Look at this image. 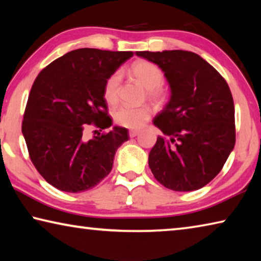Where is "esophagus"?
Listing matches in <instances>:
<instances>
[{"mask_svg": "<svg viewBox=\"0 0 261 261\" xmlns=\"http://www.w3.org/2000/svg\"><path fill=\"white\" fill-rule=\"evenodd\" d=\"M139 132H140L139 130H130V131H129V136L131 137V138H134V137L139 135Z\"/></svg>", "mask_w": 261, "mask_h": 261, "instance_id": "34e87169", "label": "esophagus"}]
</instances>
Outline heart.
<instances>
[{"label":"heart","mask_w":261,"mask_h":261,"mask_svg":"<svg viewBox=\"0 0 261 261\" xmlns=\"http://www.w3.org/2000/svg\"><path fill=\"white\" fill-rule=\"evenodd\" d=\"M132 76L147 90V96L153 101L160 102L163 99V91L161 84L163 82V73L156 65L147 61H138L132 64L130 69ZM121 73L114 72L109 76L103 86V98L108 105H116L120 93ZM152 116V109L148 106L143 107H121L114 114V120L118 125L127 129H139Z\"/></svg>","instance_id":"heart-1"}]
</instances>
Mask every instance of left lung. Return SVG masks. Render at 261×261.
<instances>
[{
  "label": "left lung",
  "mask_w": 261,
  "mask_h": 261,
  "mask_svg": "<svg viewBox=\"0 0 261 261\" xmlns=\"http://www.w3.org/2000/svg\"><path fill=\"white\" fill-rule=\"evenodd\" d=\"M165 73L170 98L153 120L152 174L174 191H194L218 175L235 146V107L223 77L196 53L136 51Z\"/></svg>",
  "instance_id": "obj_1"
}]
</instances>
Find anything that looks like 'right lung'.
Segmentation results:
<instances>
[{
  "instance_id": "right-lung-1",
  "label": "right lung",
  "mask_w": 261,
  "mask_h": 261,
  "mask_svg": "<svg viewBox=\"0 0 261 261\" xmlns=\"http://www.w3.org/2000/svg\"><path fill=\"white\" fill-rule=\"evenodd\" d=\"M132 56V51L79 48L38 74L21 132L31 161L54 188L72 193L87 191L112 170L117 148L129 139L127 129L114 126L91 139L84 131L92 123L101 130L112 126L105 83Z\"/></svg>"
}]
</instances>
